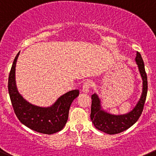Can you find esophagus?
Segmentation results:
<instances>
[{
    "instance_id": "esophagus-1",
    "label": "esophagus",
    "mask_w": 156,
    "mask_h": 156,
    "mask_svg": "<svg viewBox=\"0 0 156 156\" xmlns=\"http://www.w3.org/2000/svg\"><path fill=\"white\" fill-rule=\"evenodd\" d=\"M90 86H91V82L90 81H87L84 83L82 86V92L83 93H88L90 90Z\"/></svg>"
}]
</instances>
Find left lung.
Returning a JSON list of instances; mask_svg holds the SVG:
<instances>
[{
	"label": "left lung",
	"instance_id": "1",
	"mask_svg": "<svg viewBox=\"0 0 156 156\" xmlns=\"http://www.w3.org/2000/svg\"><path fill=\"white\" fill-rule=\"evenodd\" d=\"M135 60L143 80V90L140 100L130 112L120 115L107 113L102 108L101 99L98 95L96 93L91 95L90 120L97 129L105 133L113 135L123 132L132 126L141 116L147 95V75L145 70L144 62L140 52H136Z\"/></svg>",
	"mask_w": 156,
	"mask_h": 156
}]
</instances>
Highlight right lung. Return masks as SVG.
<instances>
[{
    "mask_svg": "<svg viewBox=\"0 0 156 156\" xmlns=\"http://www.w3.org/2000/svg\"><path fill=\"white\" fill-rule=\"evenodd\" d=\"M19 54L13 60L8 78L9 95L15 114L23 124L37 133L51 135L62 130L69 118L71 104L79 95V90L64 94L49 107H40L28 102L19 93L16 84L15 72Z\"/></svg>",
    "mask_w": 156,
    "mask_h": 156,
    "instance_id": "1",
    "label": "right lung"
}]
</instances>
